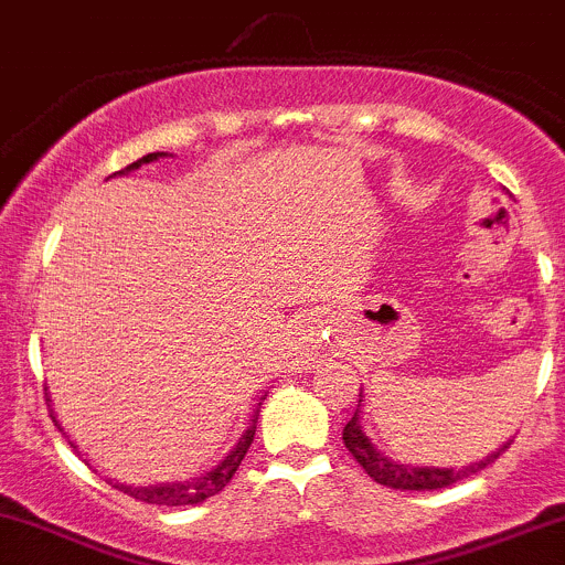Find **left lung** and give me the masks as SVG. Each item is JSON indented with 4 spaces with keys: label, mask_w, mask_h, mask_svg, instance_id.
Returning a JSON list of instances; mask_svg holds the SVG:
<instances>
[{
    "label": "left lung",
    "mask_w": 565,
    "mask_h": 565,
    "mask_svg": "<svg viewBox=\"0 0 565 565\" xmlns=\"http://www.w3.org/2000/svg\"><path fill=\"white\" fill-rule=\"evenodd\" d=\"M363 391L361 398H358V409L344 426V446L350 448V454L361 461L363 470L374 478L377 483L391 489H415V492H424V489H443L451 487V483L461 481V478L472 476V472L483 470L487 465H492L505 448L511 446V440H505L503 446L494 448L492 454H487L481 461H470L465 467H426V465H402V461L385 457L377 446L366 437L363 431Z\"/></svg>",
    "instance_id": "1"
}]
</instances>
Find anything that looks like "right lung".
<instances>
[{
    "label": "right lung",
    "mask_w": 565,
    "mask_h": 565,
    "mask_svg": "<svg viewBox=\"0 0 565 565\" xmlns=\"http://www.w3.org/2000/svg\"><path fill=\"white\" fill-rule=\"evenodd\" d=\"M167 156H169V152H150V156L139 158V161H134V163H130V167H125L122 172H117V174H128V172H134V169H139L141 163L161 161V158H167ZM265 396H267V393H262V398H265ZM262 398H259V404H256L254 415H250L248 429L243 431L241 440H237V446L232 448V451L226 454V457L221 459L218 465L213 467V470L202 472V476H196V478H188V481L150 483V487H130V483H119V481H114V478H108V483H111L114 489H119V492H125V494H130V498L141 500V503H152V505H193V503H202V500L213 498V494H218L221 489H224L226 483L232 481V476H235V472H237L241 461L246 459L250 440H254L256 418H259ZM45 402H49V413H51V420H54V426L62 431V435H65L62 424H60V420H56L54 409H51V396H49V393H45ZM71 446L78 451L76 443H71Z\"/></svg>",
    "instance_id": "add662e5"
}]
</instances>
